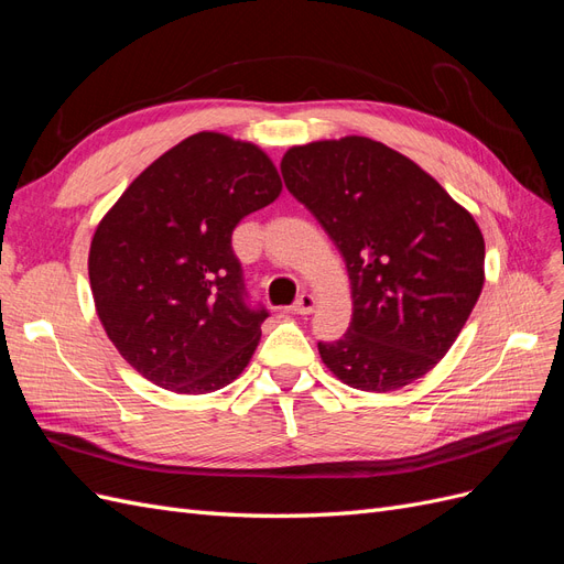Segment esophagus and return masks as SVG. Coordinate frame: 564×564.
Here are the masks:
<instances>
[{"mask_svg":"<svg viewBox=\"0 0 564 564\" xmlns=\"http://www.w3.org/2000/svg\"><path fill=\"white\" fill-rule=\"evenodd\" d=\"M292 311H294L296 315H311V313L315 311V296H313V294H301V296L296 299V303L292 305Z\"/></svg>","mask_w":564,"mask_h":564,"instance_id":"34e87169","label":"esophagus"}]
</instances>
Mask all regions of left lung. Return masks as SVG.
Instances as JSON below:
<instances>
[{"label":"left lung","mask_w":564,"mask_h":564,"mask_svg":"<svg viewBox=\"0 0 564 564\" xmlns=\"http://www.w3.org/2000/svg\"><path fill=\"white\" fill-rule=\"evenodd\" d=\"M286 191L344 256L352 322L324 365L357 390L388 392L452 348L485 282V240L433 176L388 145L346 135L292 148Z\"/></svg>","instance_id":"obj_1"}]
</instances>
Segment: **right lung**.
<instances>
[{
  "instance_id": "obj_1",
  "label": "right lung",
  "mask_w": 564,
  "mask_h": 564,
  "mask_svg": "<svg viewBox=\"0 0 564 564\" xmlns=\"http://www.w3.org/2000/svg\"><path fill=\"white\" fill-rule=\"evenodd\" d=\"M282 193L263 150L202 131L152 162L96 228L89 280L106 334L160 388L204 395L261 338L232 230Z\"/></svg>"
}]
</instances>
